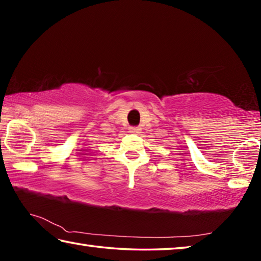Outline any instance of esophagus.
<instances>
[{
    "instance_id": "34e87169",
    "label": "esophagus",
    "mask_w": 261,
    "mask_h": 261,
    "mask_svg": "<svg viewBox=\"0 0 261 261\" xmlns=\"http://www.w3.org/2000/svg\"><path fill=\"white\" fill-rule=\"evenodd\" d=\"M130 132H131V134L138 135L139 132H140V129H139V127H131V129H130Z\"/></svg>"
}]
</instances>
